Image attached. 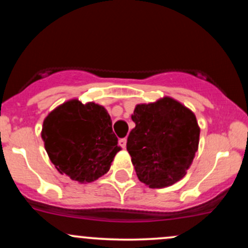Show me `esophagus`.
<instances>
[{"mask_svg": "<svg viewBox=\"0 0 248 248\" xmlns=\"http://www.w3.org/2000/svg\"><path fill=\"white\" fill-rule=\"evenodd\" d=\"M119 144H120V146L124 149L127 144V139H120V140H119Z\"/></svg>", "mask_w": 248, "mask_h": 248, "instance_id": "34e87169", "label": "esophagus"}]
</instances>
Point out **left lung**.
<instances>
[{
	"label": "left lung",
	"instance_id": "left-lung-1",
	"mask_svg": "<svg viewBox=\"0 0 248 248\" xmlns=\"http://www.w3.org/2000/svg\"><path fill=\"white\" fill-rule=\"evenodd\" d=\"M132 120L127 150L139 179L152 189L181 181L198 150L201 128L192 110L164 96L136 105Z\"/></svg>",
	"mask_w": 248,
	"mask_h": 248
}]
</instances>
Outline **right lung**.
Segmentation results:
<instances>
[{"instance_id": "1", "label": "right lung", "mask_w": 248, "mask_h": 248, "mask_svg": "<svg viewBox=\"0 0 248 248\" xmlns=\"http://www.w3.org/2000/svg\"><path fill=\"white\" fill-rule=\"evenodd\" d=\"M42 139L51 162L72 181L91 183L109 170L120 152L104 106L72 99L44 119Z\"/></svg>"}]
</instances>
